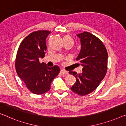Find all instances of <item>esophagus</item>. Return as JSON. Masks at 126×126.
<instances>
[{"instance_id": "obj_1", "label": "esophagus", "mask_w": 126, "mask_h": 126, "mask_svg": "<svg viewBox=\"0 0 126 126\" xmlns=\"http://www.w3.org/2000/svg\"><path fill=\"white\" fill-rule=\"evenodd\" d=\"M61 73L63 75H67L68 74V72L64 70H61Z\"/></svg>"}]
</instances>
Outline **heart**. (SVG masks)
<instances>
[{"mask_svg": "<svg viewBox=\"0 0 126 126\" xmlns=\"http://www.w3.org/2000/svg\"><path fill=\"white\" fill-rule=\"evenodd\" d=\"M64 39H68V40H72V41H73L72 40V39H71V38L70 36H68V35H66V36H65L64 37Z\"/></svg>", "mask_w": 126, "mask_h": 126, "instance_id": "heart-1", "label": "heart"}]
</instances>
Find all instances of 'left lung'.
<instances>
[{
    "mask_svg": "<svg viewBox=\"0 0 126 126\" xmlns=\"http://www.w3.org/2000/svg\"><path fill=\"white\" fill-rule=\"evenodd\" d=\"M77 36L80 39L81 49L76 59L83 67V72H69L77 79L71 90L84 96L94 91L105 77L108 53L103 42L92 33L83 32Z\"/></svg>",
    "mask_w": 126,
    "mask_h": 126,
    "instance_id": "8db88e82",
    "label": "left lung"
}]
</instances>
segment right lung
<instances>
[{"instance_id": "add662e5", "label": "right lung", "mask_w": 126, "mask_h": 126, "mask_svg": "<svg viewBox=\"0 0 126 126\" xmlns=\"http://www.w3.org/2000/svg\"><path fill=\"white\" fill-rule=\"evenodd\" d=\"M50 33L49 31L40 30L30 33L21 42L16 56L17 75L35 94H43L48 91L51 82L60 72L58 65L49 67L45 63L39 62V58L45 56L46 40Z\"/></svg>"}]
</instances>
